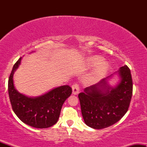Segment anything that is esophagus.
I'll use <instances>...</instances> for the list:
<instances>
[{"instance_id": "34e87169", "label": "esophagus", "mask_w": 147, "mask_h": 147, "mask_svg": "<svg viewBox=\"0 0 147 147\" xmlns=\"http://www.w3.org/2000/svg\"><path fill=\"white\" fill-rule=\"evenodd\" d=\"M72 94H73V95H76L79 93V88L78 84H73L72 86Z\"/></svg>"}]
</instances>
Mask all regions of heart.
<instances>
[{
  "label": "heart",
  "instance_id": "1",
  "mask_svg": "<svg viewBox=\"0 0 147 147\" xmlns=\"http://www.w3.org/2000/svg\"><path fill=\"white\" fill-rule=\"evenodd\" d=\"M87 64L88 66L94 67L97 65L88 77L87 81L89 83H95L102 79L109 70V65L104 62V59L99 56H93L88 59Z\"/></svg>",
  "mask_w": 147,
  "mask_h": 147
}]
</instances>
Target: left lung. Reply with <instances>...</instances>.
Wrapping results in <instances>:
<instances>
[{"label":"left lung","mask_w":147,"mask_h":147,"mask_svg":"<svg viewBox=\"0 0 147 147\" xmlns=\"http://www.w3.org/2000/svg\"><path fill=\"white\" fill-rule=\"evenodd\" d=\"M116 74L119 81L113 87L108 81ZM133 93L131 70L127 65L86 88L79 94L82 117L85 124L95 129H102L115 124L129 109Z\"/></svg>","instance_id":"1"}]
</instances>
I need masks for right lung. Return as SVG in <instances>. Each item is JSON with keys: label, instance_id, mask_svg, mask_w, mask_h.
<instances>
[{"label": "right lung", "instance_id": "1", "mask_svg": "<svg viewBox=\"0 0 147 147\" xmlns=\"http://www.w3.org/2000/svg\"><path fill=\"white\" fill-rule=\"evenodd\" d=\"M21 59L14 65L8 80V92L13 111L22 122L32 127H50L58 121L62 106L72 94V88L68 85L61 86L38 97L21 93L14 86V74L21 64Z\"/></svg>", "mask_w": 147, "mask_h": 147}]
</instances>
